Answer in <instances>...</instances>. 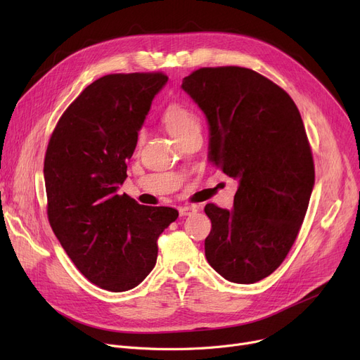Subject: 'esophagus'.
Segmentation results:
<instances>
[{"label": "esophagus", "mask_w": 360, "mask_h": 360, "mask_svg": "<svg viewBox=\"0 0 360 360\" xmlns=\"http://www.w3.org/2000/svg\"><path fill=\"white\" fill-rule=\"evenodd\" d=\"M197 213V207L195 205H184V207H179V216L185 217V216H191Z\"/></svg>", "instance_id": "1"}]
</instances>
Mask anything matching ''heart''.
I'll list each match as a JSON object with an SVG mask.
<instances>
[{
  "label": "heart",
  "instance_id": "heart-1",
  "mask_svg": "<svg viewBox=\"0 0 360 360\" xmlns=\"http://www.w3.org/2000/svg\"><path fill=\"white\" fill-rule=\"evenodd\" d=\"M163 124L178 141H181L186 136H190L191 132L201 129V122L197 113L179 103H172L166 108V110L163 112ZM143 140L144 131L140 129L137 132V146H141Z\"/></svg>",
  "mask_w": 360,
  "mask_h": 360
}]
</instances>
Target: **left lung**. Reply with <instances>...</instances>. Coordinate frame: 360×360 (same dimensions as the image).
<instances>
[{
	"label": "left lung",
	"instance_id": "1",
	"mask_svg": "<svg viewBox=\"0 0 360 360\" xmlns=\"http://www.w3.org/2000/svg\"><path fill=\"white\" fill-rule=\"evenodd\" d=\"M210 125V160L239 181L233 209L205 205V258L226 280L248 285L285 261L304 223L315 181L297 106L259 72L202 67L182 82Z\"/></svg>",
	"mask_w": 360,
	"mask_h": 360
}]
</instances>
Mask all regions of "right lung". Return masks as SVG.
<instances>
[{"mask_svg": "<svg viewBox=\"0 0 360 360\" xmlns=\"http://www.w3.org/2000/svg\"><path fill=\"white\" fill-rule=\"evenodd\" d=\"M166 82L160 71L103 75L64 110L48 143L49 224L74 266L105 290L139 286L156 266L159 236L178 219L170 207L141 205L117 193Z\"/></svg>", "mask_w": 360, "mask_h": 360, "instance_id": "obj_1", "label": "right lung"}]
</instances>
